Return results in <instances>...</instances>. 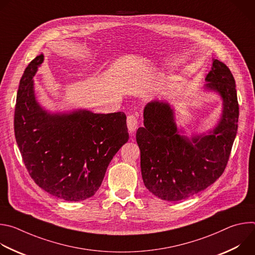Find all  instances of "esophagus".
Masks as SVG:
<instances>
[{
  "label": "esophagus",
  "mask_w": 255,
  "mask_h": 255,
  "mask_svg": "<svg viewBox=\"0 0 255 255\" xmlns=\"http://www.w3.org/2000/svg\"><path fill=\"white\" fill-rule=\"evenodd\" d=\"M137 124H138V121H137L136 116L131 114L127 117V127H128V130L130 133L135 132V130L137 129Z\"/></svg>",
  "instance_id": "obj_1"
}]
</instances>
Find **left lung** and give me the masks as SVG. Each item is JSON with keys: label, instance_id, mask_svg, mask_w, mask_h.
Here are the masks:
<instances>
[{"label": "left lung", "instance_id": "left-lung-1", "mask_svg": "<svg viewBox=\"0 0 255 255\" xmlns=\"http://www.w3.org/2000/svg\"><path fill=\"white\" fill-rule=\"evenodd\" d=\"M205 89L220 95L223 111L207 134L180 135L168 103L152 101L144 108V126L138 128L143 183L164 201L185 200L219 178L229 160L237 133L239 106L235 80L228 66L213 59Z\"/></svg>", "mask_w": 255, "mask_h": 255}]
</instances>
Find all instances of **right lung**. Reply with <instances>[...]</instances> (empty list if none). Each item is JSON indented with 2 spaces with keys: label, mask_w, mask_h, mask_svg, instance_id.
I'll use <instances>...</instances> for the list:
<instances>
[{
  "label": "right lung",
  "mask_w": 255,
  "mask_h": 255,
  "mask_svg": "<svg viewBox=\"0 0 255 255\" xmlns=\"http://www.w3.org/2000/svg\"><path fill=\"white\" fill-rule=\"evenodd\" d=\"M36 56L21 78L14 117L15 137L30 176L42 190L64 201L93 197L109 163L128 139L123 112L95 114L88 110L50 114L34 92Z\"/></svg>",
  "instance_id": "add662e5"
}]
</instances>
